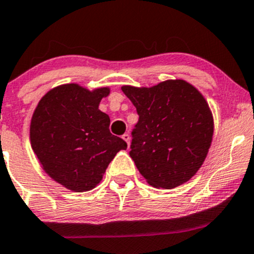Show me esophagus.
<instances>
[{
	"label": "esophagus",
	"instance_id": "34e87169",
	"mask_svg": "<svg viewBox=\"0 0 254 254\" xmlns=\"http://www.w3.org/2000/svg\"><path fill=\"white\" fill-rule=\"evenodd\" d=\"M122 139H124V140L127 143V145L129 146V143H130V137H129V134H128V133H125V134L122 135Z\"/></svg>",
	"mask_w": 254,
	"mask_h": 254
}]
</instances>
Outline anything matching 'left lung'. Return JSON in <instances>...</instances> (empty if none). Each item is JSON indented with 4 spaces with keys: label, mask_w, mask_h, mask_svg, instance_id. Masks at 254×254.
I'll return each mask as SVG.
<instances>
[{
    "label": "left lung",
    "mask_w": 254,
    "mask_h": 254,
    "mask_svg": "<svg viewBox=\"0 0 254 254\" xmlns=\"http://www.w3.org/2000/svg\"><path fill=\"white\" fill-rule=\"evenodd\" d=\"M139 116L129 156L152 187L173 189L202 166L213 135V117L202 94L183 80L151 88L124 86Z\"/></svg>",
    "instance_id": "1"
}]
</instances>
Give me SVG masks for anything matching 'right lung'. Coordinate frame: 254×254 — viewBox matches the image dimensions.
<instances>
[{
	"label": "right lung",
	"mask_w": 254,
	"mask_h": 254,
	"mask_svg": "<svg viewBox=\"0 0 254 254\" xmlns=\"http://www.w3.org/2000/svg\"><path fill=\"white\" fill-rule=\"evenodd\" d=\"M109 88L93 92L70 83L48 92L35 109L30 126L34 152L51 178L73 191L93 189L124 139L111 134L110 119L98 109Z\"/></svg>",
	"instance_id": "obj_1"
}]
</instances>
